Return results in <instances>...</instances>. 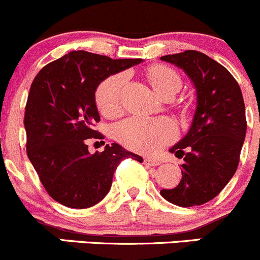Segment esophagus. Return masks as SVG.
<instances>
[{"label": "esophagus", "instance_id": "esophagus-1", "mask_svg": "<svg viewBox=\"0 0 260 260\" xmlns=\"http://www.w3.org/2000/svg\"><path fill=\"white\" fill-rule=\"evenodd\" d=\"M145 162L147 165H149V166H159V165H161V161H159V159H157V158H146L145 159Z\"/></svg>", "mask_w": 260, "mask_h": 260}]
</instances>
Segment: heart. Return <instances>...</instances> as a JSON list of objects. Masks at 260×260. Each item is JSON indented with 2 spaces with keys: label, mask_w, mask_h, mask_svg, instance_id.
<instances>
[{
  "label": "heart",
  "mask_w": 260,
  "mask_h": 260,
  "mask_svg": "<svg viewBox=\"0 0 260 260\" xmlns=\"http://www.w3.org/2000/svg\"><path fill=\"white\" fill-rule=\"evenodd\" d=\"M147 80L159 96L176 94L181 79L176 72L165 65H153L147 70ZM123 75L107 78L99 84L95 93L96 106L102 114L113 118L120 113V94ZM176 135V125L167 118L131 117L115 128V138L120 145L132 151L151 153L169 143Z\"/></svg>",
  "instance_id": "obj_1"
}]
</instances>
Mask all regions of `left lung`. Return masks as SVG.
I'll use <instances>...</instances> for the list:
<instances>
[{
	"mask_svg": "<svg viewBox=\"0 0 260 260\" xmlns=\"http://www.w3.org/2000/svg\"><path fill=\"white\" fill-rule=\"evenodd\" d=\"M185 72L196 90V109L185 137L170 148L182 158V179L162 198L182 208L214 199L234 176L245 140V106L226 68L195 50L161 56Z\"/></svg>",
	"mask_w": 260,
	"mask_h": 260,
	"instance_id": "8db88e82",
	"label": "left lung"
}]
</instances>
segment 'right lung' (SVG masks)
I'll return each mask as SVG.
<instances>
[{
  "instance_id": "right-lung-1",
  "label": "right lung",
  "mask_w": 260,
  "mask_h": 260,
  "mask_svg": "<svg viewBox=\"0 0 260 260\" xmlns=\"http://www.w3.org/2000/svg\"><path fill=\"white\" fill-rule=\"evenodd\" d=\"M70 51L39 72L25 108L28 159L41 183L57 203L73 209L95 205L109 192L123 158H143L112 143L91 154L86 140H102L94 129L101 120L95 103L99 84L111 75L142 62Z\"/></svg>"
}]
</instances>
